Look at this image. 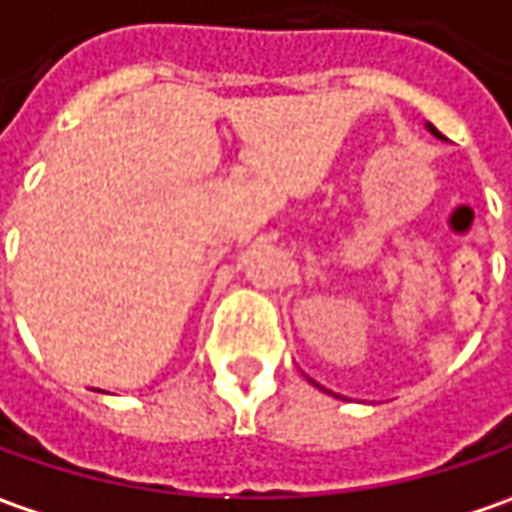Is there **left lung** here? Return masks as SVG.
Segmentation results:
<instances>
[{
    "label": "left lung",
    "instance_id": "obj_1",
    "mask_svg": "<svg viewBox=\"0 0 512 512\" xmlns=\"http://www.w3.org/2000/svg\"><path fill=\"white\" fill-rule=\"evenodd\" d=\"M427 131H430L433 137H438V140H444V137H441V134H438V131H435V128H433V125H430V123H427Z\"/></svg>",
    "mask_w": 512,
    "mask_h": 512
}]
</instances>
